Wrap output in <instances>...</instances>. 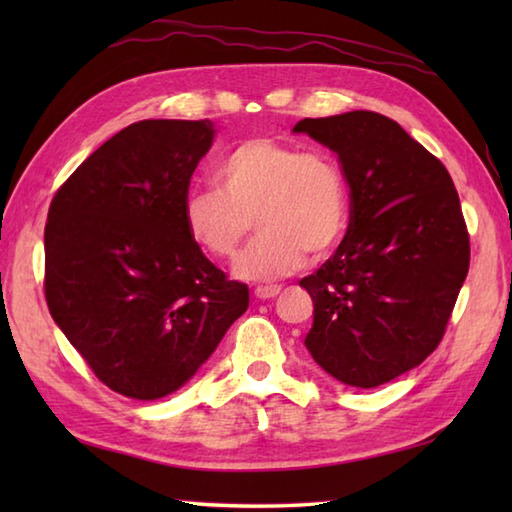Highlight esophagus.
Instances as JSON below:
<instances>
[{
    "label": "esophagus",
    "mask_w": 512,
    "mask_h": 512,
    "mask_svg": "<svg viewBox=\"0 0 512 512\" xmlns=\"http://www.w3.org/2000/svg\"><path fill=\"white\" fill-rule=\"evenodd\" d=\"M279 292H281L279 286H257V288H255V297L266 301V299H275V297L279 295Z\"/></svg>",
    "instance_id": "34e87169"
}]
</instances>
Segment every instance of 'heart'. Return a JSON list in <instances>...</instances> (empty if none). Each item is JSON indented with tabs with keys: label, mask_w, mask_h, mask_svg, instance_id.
<instances>
[{
	"label": "heart",
	"mask_w": 512,
	"mask_h": 512,
	"mask_svg": "<svg viewBox=\"0 0 512 512\" xmlns=\"http://www.w3.org/2000/svg\"><path fill=\"white\" fill-rule=\"evenodd\" d=\"M215 187L184 198V231L206 255L228 262L255 220L257 242L235 268L246 281L295 275L308 255L328 257L347 228V182L339 162L325 151L250 138L217 165Z\"/></svg>",
	"instance_id": "b5f03b06"
}]
</instances>
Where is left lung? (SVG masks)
Wrapping results in <instances>:
<instances>
[{"instance_id":"left-lung-1","label":"left lung","mask_w":512,"mask_h":512,"mask_svg":"<svg viewBox=\"0 0 512 512\" xmlns=\"http://www.w3.org/2000/svg\"><path fill=\"white\" fill-rule=\"evenodd\" d=\"M339 156L350 226L301 288L314 301L306 347L350 387L418 367L438 343L469 273V233L447 167L391 118L345 112L292 129Z\"/></svg>"}]
</instances>
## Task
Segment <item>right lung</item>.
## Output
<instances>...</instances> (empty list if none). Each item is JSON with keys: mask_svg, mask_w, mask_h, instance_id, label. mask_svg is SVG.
<instances>
[{"mask_svg": "<svg viewBox=\"0 0 512 512\" xmlns=\"http://www.w3.org/2000/svg\"><path fill=\"white\" fill-rule=\"evenodd\" d=\"M213 138L209 118L129 125L50 204L48 310L99 380L127 398L180 389L248 308V286L228 281L182 222Z\"/></svg>", "mask_w": 512, "mask_h": 512, "instance_id": "right-lung-1", "label": "right lung"}]
</instances>
